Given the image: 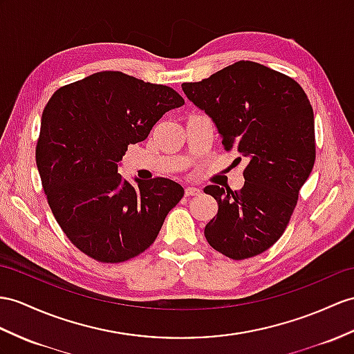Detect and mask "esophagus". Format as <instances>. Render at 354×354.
<instances>
[{"label":"esophagus","instance_id":"1","mask_svg":"<svg viewBox=\"0 0 354 354\" xmlns=\"http://www.w3.org/2000/svg\"><path fill=\"white\" fill-rule=\"evenodd\" d=\"M201 194V191L198 187H194V186H187L186 189H185V195L186 196H192V195H200Z\"/></svg>","mask_w":354,"mask_h":354}]
</instances>
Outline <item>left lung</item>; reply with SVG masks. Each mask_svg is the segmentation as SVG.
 Returning a JSON list of instances; mask_svg holds the SVG:
<instances>
[{"mask_svg":"<svg viewBox=\"0 0 354 354\" xmlns=\"http://www.w3.org/2000/svg\"><path fill=\"white\" fill-rule=\"evenodd\" d=\"M182 88L212 117L223 149L248 159L240 191L204 187L219 207L207 242L232 260L261 254L283 234L314 167L311 102L292 77L245 59Z\"/></svg>","mask_w":354,"mask_h":354,"instance_id":"8db88e82","label":"left lung"}]
</instances>
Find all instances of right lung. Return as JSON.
Wrapping results in <instances>:
<instances>
[{
	"mask_svg": "<svg viewBox=\"0 0 354 354\" xmlns=\"http://www.w3.org/2000/svg\"><path fill=\"white\" fill-rule=\"evenodd\" d=\"M185 99L167 85L97 72L58 88L41 115L36 163L67 239L100 263H123L156 240L183 187L156 177L132 186L118 174L129 144Z\"/></svg>",
	"mask_w": 354,
	"mask_h": 354,
	"instance_id": "right-lung-1",
	"label": "right lung"
}]
</instances>
